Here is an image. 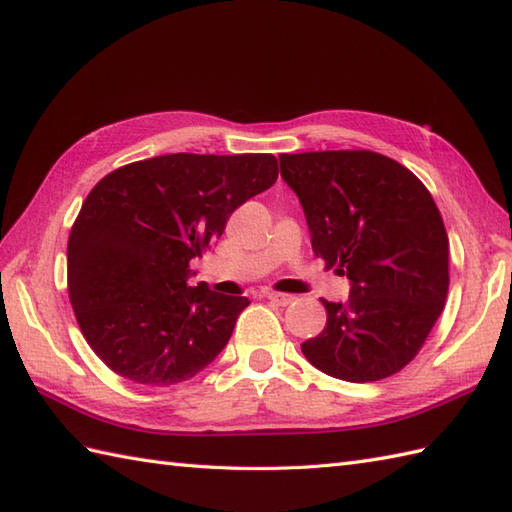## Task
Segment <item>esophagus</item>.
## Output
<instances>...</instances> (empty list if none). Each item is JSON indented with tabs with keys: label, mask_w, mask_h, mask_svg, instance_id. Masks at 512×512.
Masks as SVG:
<instances>
[{
	"label": "esophagus",
	"mask_w": 512,
	"mask_h": 512,
	"mask_svg": "<svg viewBox=\"0 0 512 512\" xmlns=\"http://www.w3.org/2000/svg\"><path fill=\"white\" fill-rule=\"evenodd\" d=\"M264 296H266L270 303H275L279 307H285V305H290L294 301V296L292 294H285V292H270L268 290V292H264Z\"/></svg>",
	"instance_id": "34e87169"
}]
</instances>
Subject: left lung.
Segmentation results:
<instances>
[{
	"label": "left lung",
	"mask_w": 512,
	"mask_h": 512,
	"mask_svg": "<svg viewBox=\"0 0 512 512\" xmlns=\"http://www.w3.org/2000/svg\"><path fill=\"white\" fill-rule=\"evenodd\" d=\"M314 255L347 275V303L320 299L327 325L301 351L320 371L364 384L421 351L449 290V240L432 194L408 168L371 150L281 154Z\"/></svg>",
	"instance_id": "left-lung-1"
}]
</instances>
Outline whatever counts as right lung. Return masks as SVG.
Wrapping results in <instances>:
<instances>
[{
    "label": "right lung",
    "mask_w": 512,
    "mask_h": 512,
    "mask_svg": "<svg viewBox=\"0 0 512 512\" xmlns=\"http://www.w3.org/2000/svg\"><path fill=\"white\" fill-rule=\"evenodd\" d=\"M279 176L272 154H163L106 174L67 242V290L93 353L130 382L172 386L227 347L246 296L218 294L189 261Z\"/></svg>",
    "instance_id": "1"
}]
</instances>
